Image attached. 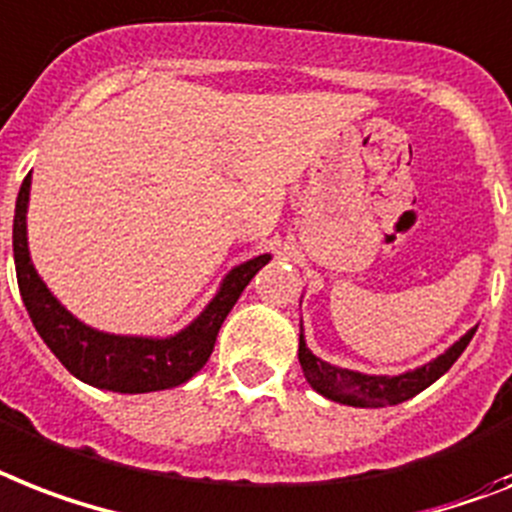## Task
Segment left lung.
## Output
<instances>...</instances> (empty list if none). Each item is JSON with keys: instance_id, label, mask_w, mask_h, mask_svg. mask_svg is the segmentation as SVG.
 <instances>
[{"instance_id": "8db88e82", "label": "left lung", "mask_w": 512, "mask_h": 512, "mask_svg": "<svg viewBox=\"0 0 512 512\" xmlns=\"http://www.w3.org/2000/svg\"><path fill=\"white\" fill-rule=\"evenodd\" d=\"M473 334H476V326L471 331H465L458 342L447 347L439 357L429 360L421 368L400 373V376H376V373H360L326 363V360H321V357L310 352V347L305 342V334H302V323H299L297 355L307 384L313 386L318 394H323L326 400L352 407H386L410 400L418 392H423L426 386L434 384L436 378H442L444 373L450 371L452 363L463 355V350L468 347Z\"/></svg>"}]
</instances>
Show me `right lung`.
I'll return each instance as SVG.
<instances>
[{"label": "right lung", "mask_w": 512, "mask_h": 512, "mask_svg": "<svg viewBox=\"0 0 512 512\" xmlns=\"http://www.w3.org/2000/svg\"><path fill=\"white\" fill-rule=\"evenodd\" d=\"M28 199H31V173L26 176L15 202L12 223V255L18 270V286L23 305L31 315L54 357L83 384L120 394H144L173 389L186 384L207 363L215 347L220 326L242 297L244 286L270 260V255H257L247 263L236 265L220 281L218 292L205 305V310L181 331L170 336H128L99 331L86 326L54 297L33 268L28 249Z\"/></svg>", "instance_id": "1"}]
</instances>
